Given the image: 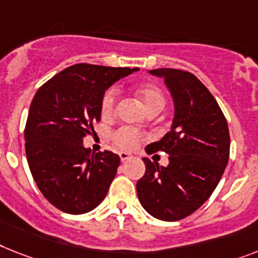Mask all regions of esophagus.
I'll return each instance as SVG.
<instances>
[{
	"mask_svg": "<svg viewBox=\"0 0 258 258\" xmlns=\"http://www.w3.org/2000/svg\"><path fill=\"white\" fill-rule=\"evenodd\" d=\"M120 158L122 162H125V161H129V159H132L133 157H132V154H129V153H125V152H121L120 153Z\"/></svg>",
	"mask_w": 258,
	"mask_h": 258,
	"instance_id": "34e87169",
	"label": "esophagus"
}]
</instances>
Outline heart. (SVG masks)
<instances>
[{"label":"heart","instance_id":"1","mask_svg":"<svg viewBox=\"0 0 258 258\" xmlns=\"http://www.w3.org/2000/svg\"><path fill=\"white\" fill-rule=\"evenodd\" d=\"M136 95L138 96V99L141 100L148 112H153V110L161 112L166 104L162 89L154 86V84H140V86L136 87ZM116 88L106 89L103 97H101V103H100V110H101L103 117L112 116L116 110ZM142 138H144V136H142L141 132H138L137 129L131 126L118 127L112 134V140H113L114 145L122 150H133L134 148H137Z\"/></svg>","mask_w":258,"mask_h":258}]
</instances>
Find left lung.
<instances>
[{
	"label": "left lung",
	"instance_id": "1",
	"mask_svg": "<svg viewBox=\"0 0 258 258\" xmlns=\"http://www.w3.org/2000/svg\"><path fill=\"white\" fill-rule=\"evenodd\" d=\"M150 74L165 79L175 114L171 131L146 148L150 154L167 153L169 165L144 158L146 171L137 182V195L152 216L176 221L195 212L214 192L228 163L231 138L218 101L197 76L174 68Z\"/></svg>",
	"mask_w": 258,
	"mask_h": 258
}]
</instances>
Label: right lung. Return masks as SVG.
I'll list each match as a JSON object with an SVG mask.
<instances>
[{"label": "right lung", "instance_id": "add662e5", "mask_svg": "<svg viewBox=\"0 0 258 258\" xmlns=\"http://www.w3.org/2000/svg\"><path fill=\"white\" fill-rule=\"evenodd\" d=\"M138 68L79 63L56 74L34 96L25 149L43 197L66 214H86L104 201L120 165L109 150L91 153L83 138L100 121L104 92Z\"/></svg>", "mask_w": 258, "mask_h": 258}]
</instances>
